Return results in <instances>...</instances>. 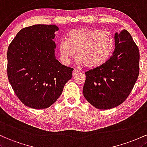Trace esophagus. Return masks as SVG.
I'll list each match as a JSON object with an SVG mask.
<instances>
[{
    "instance_id": "34e87169",
    "label": "esophagus",
    "mask_w": 147,
    "mask_h": 147,
    "mask_svg": "<svg viewBox=\"0 0 147 147\" xmlns=\"http://www.w3.org/2000/svg\"><path fill=\"white\" fill-rule=\"evenodd\" d=\"M79 72H80L79 71L76 70V69H74V70L73 71V72H72V76H75L76 75H77V74L79 73Z\"/></svg>"
}]
</instances>
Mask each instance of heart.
<instances>
[{"instance_id": "obj_1", "label": "heart", "mask_w": 147, "mask_h": 147, "mask_svg": "<svg viewBox=\"0 0 147 147\" xmlns=\"http://www.w3.org/2000/svg\"><path fill=\"white\" fill-rule=\"evenodd\" d=\"M114 47V38L110 32L78 28L69 32L67 40L60 42L58 53L62 63L69 65L77 51L79 64L85 65L87 68L96 69L108 60Z\"/></svg>"}]
</instances>
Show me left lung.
I'll list each match as a JSON object with an SVG mask.
<instances>
[{"label":"left lung","instance_id":"obj_1","mask_svg":"<svg viewBox=\"0 0 147 147\" xmlns=\"http://www.w3.org/2000/svg\"><path fill=\"white\" fill-rule=\"evenodd\" d=\"M115 44L109 60L85 72L83 95L98 109H111L121 104L131 94L139 76V49L131 34L126 30L116 32Z\"/></svg>","mask_w":147,"mask_h":147}]
</instances>
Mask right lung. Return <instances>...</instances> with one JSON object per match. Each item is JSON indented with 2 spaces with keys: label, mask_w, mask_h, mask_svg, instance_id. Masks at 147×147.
Wrapping results in <instances>:
<instances>
[{
  "label": "right lung",
  "mask_w": 147,
  "mask_h": 147,
  "mask_svg": "<svg viewBox=\"0 0 147 147\" xmlns=\"http://www.w3.org/2000/svg\"><path fill=\"white\" fill-rule=\"evenodd\" d=\"M55 25L21 29L7 49V77L14 93L26 106L44 109L57 100L74 69L56 60Z\"/></svg>",
  "instance_id": "obj_1"
}]
</instances>
